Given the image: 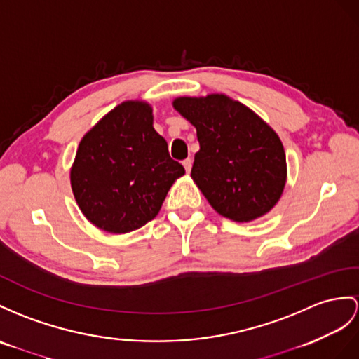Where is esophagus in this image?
Instances as JSON below:
<instances>
[{
    "label": "esophagus",
    "mask_w": 359,
    "mask_h": 359,
    "mask_svg": "<svg viewBox=\"0 0 359 359\" xmlns=\"http://www.w3.org/2000/svg\"><path fill=\"white\" fill-rule=\"evenodd\" d=\"M182 165H184L186 172H190V170H191V160H190V158H186L184 161H182Z\"/></svg>",
    "instance_id": "obj_1"
}]
</instances>
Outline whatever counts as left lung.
<instances>
[{
    "mask_svg": "<svg viewBox=\"0 0 359 359\" xmlns=\"http://www.w3.org/2000/svg\"><path fill=\"white\" fill-rule=\"evenodd\" d=\"M173 107L196 128L191 178L217 213L236 222L264 216L280 199L286 156L257 114L224 94L180 97Z\"/></svg>",
    "mask_w": 359,
    "mask_h": 359,
    "instance_id": "left-lung-1",
    "label": "left lung"
}]
</instances>
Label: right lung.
Masks as SVG:
<instances>
[{"label": "right lung", "mask_w": 359, "mask_h": 359, "mask_svg": "<svg viewBox=\"0 0 359 359\" xmlns=\"http://www.w3.org/2000/svg\"><path fill=\"white\" fill-rule=\"evenodd\" d=\"M184 173L154 129L149 104L125 102L82 138L72 187L86 219L120 234L152 221L173 181Z\"/></svg>", "instance_id": "obj_1"}]
</instances>
